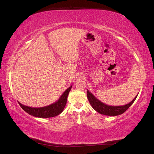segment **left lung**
Returning <instances> with one entry per match:
<instances>
[{
    "label": "left lung",
    "mask_w": 154,
    "mask_h": 154,
    "mask_svg": "<svg viewBox=\"0 0 154 154\" xmlns=\"http://www.w3.org/2000/svg\"><path fill=\"white\" fill-rule=\"evenodd\" d=\"M87 93L88 101L90 102L91 105L93 108V109L99 113L108 116H116L123 113L133 104L138 96L137 95L129 103H127L126 105L119 106H112L106 105L105 103L100 101L91 92H89L88 90H87Z\"/></svg>",
    "instance_id": "obj_1"
}]
</instances>
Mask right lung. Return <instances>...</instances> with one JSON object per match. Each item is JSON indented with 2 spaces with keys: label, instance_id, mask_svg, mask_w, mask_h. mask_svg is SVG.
I'll list each match as a JSON object with an SVG mask.
<instances>
[{
  "label": "right lung",
  "instance_id": "1",
  "mask_svg": "<svg viewBox=\"0 0 154 154\" xmlns=\"http://www.w3.org/2000/svg\"><path fill=\"white\" fill-rule=\"evenodd\" d=\"M71 87H72V86L67 88V90L60 96L58 101L47 106L42 107V108H31V107L21 104L19 102L18 103L21 108L31 116L40 118L55 117L58 116L63 112L67 103V96H68Z\"/></svg>",
  "mask_w": 154,
  "mask_h": 154
}]
</instances>
